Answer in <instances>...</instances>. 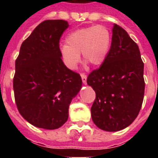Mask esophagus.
<instances>
[{
  "instance_id": "34e87169",
  "label": "esophagus",
  "mask_w": 158,
  "mask_h": 158,
  "mask_svg": "<svg viewBox=\"0 0 158 158\" xmlns=\"http://www.w3.org/2000/svg\"><path fill=\"white\" fill-rule=\"evenodd\" d=\"M80 75H81L82 81H83V83H84V84H86V82H87V75H86V74H84V73H82Z\"/></svg>"
}]
</instances>
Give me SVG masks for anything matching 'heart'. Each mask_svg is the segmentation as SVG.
I'll return each mask as SVG.
<instances>
[{
  "instance_id": "obj_1",
  "label": "heart",
  "mask_w": 158,
  "mask_h": 158,
  "mask_svg": "<svg viewBox=\"0 0 158 158\" xmlns=\"http://www.w3.org/2000/svg\"><path fill=\"white\" fill-rule=\"evenodd\" d=\"M66 43L60 47L64 64L74 69L82 56L94 66L103 64L111 43L110 30L103 25H94L73 31L67 36Z\"/></svg>"
}]
</instances>
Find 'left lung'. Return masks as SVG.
Segmentation results:
<instances>
[{"label":"left lung","instance_id":"1","mask_svg":"<svg viewBox=\"0 0 158 158\" xmlns=\"http://www.w3.org/2000/svg\"><path fill=\"white\" fill-rule=\"evenodd\" d=\"M87 84L96 93L91 115L99 129L119 131L136 119L144 95L143 62L137 44L115 23L106 59L89 74Z\"/></svg>","mask_w":158,"mask_h":158}]
</instances>
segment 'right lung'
<instances>
[{"mask_svg":"<svg viewBox=\"0 0 158 158\" xmlns=\"http://www.w3.org/2000/svg\"><path fill=\"white\" fill-rule=\"evenodd\" d=\"M69 23L48 19L23 41L15 60L13 88L20 115L31 125L56 130L69 117L72 99L82 88L79 74L64 65L60 38Z\"/></svg>","mask_w":158,"mask_h":158,"instance_id":"obj_1","label":"right lung"}]
</instances>
